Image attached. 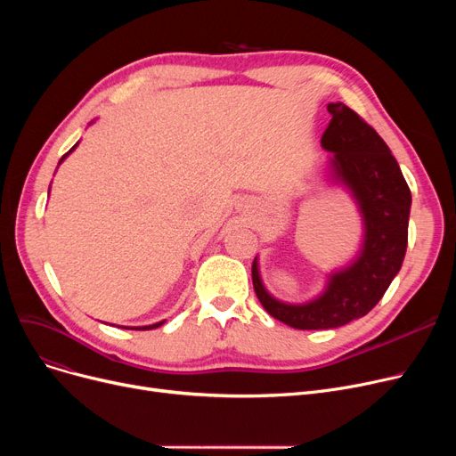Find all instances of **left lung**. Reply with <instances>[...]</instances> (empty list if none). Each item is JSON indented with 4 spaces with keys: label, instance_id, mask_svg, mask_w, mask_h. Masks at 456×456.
<instances>
[{
    "label": "left lung",
    "instance_id": "1",
    "mask_svg": "<svg viewBox=\"0 0 456 456\" xmlns=\"http://www.w3.org/2000/svg\"><path fill=\"white\" fill-rule=\"evenodd\" d=\"M330 122L322 146L332 151V174L361 207L364 244L351 266L329 277L327 290L314 301L289 305L272 297L260 281L256 258L253 289L275 320L301 330L337 329L366 316L401 270L409 244L411 188L387 142L344 103H329Z\"/></svg>",
    "mask_w": 456,
    "mask_h": 456
}]
</instances>
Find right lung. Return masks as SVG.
<instances>
[{
  "label": "right lung",
  "instance_id": "add662e5",
  "mask_svg": "<svg viewBox=\"0 0 456 456\" xmlns=\"http://www.w3.org/2000/svg\"><path fill=\"white\" fill-rule=\"evenodd\" d=\"M76 146H77V143H76ZM76 146H74V148H76ZM69 151H71V150H69ZM64 157H66V155H64ZM64 157H62V159H64ZM162 323H164V322H159V323H153V325H146V327H134V329H138V330H150V329L160 327Z\"/></svg>",
  "mask_w": 456,
  "mask_h": 456
}]
</instances>
